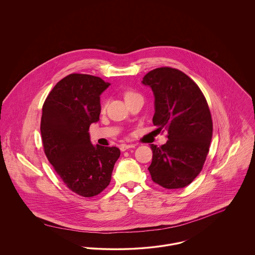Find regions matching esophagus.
Listing matches in <instances>:
<instances>
[{"label": "esophagus", "mask_w": 255, "mask_h": 255, "mask_svg": "<svg viewBox=\"0 0 255 255\" xmlns=\"http://www.w3.org/2000/svg\"><path fill=\"white\" fill-rule=\"evenodd\" d=\"M134 147H135L134 144H122V145L120 146V149H121L122 151H126V150H128V149L134 148Z\"/></svg>", "instance_id": "obj_1"}]
</instances>
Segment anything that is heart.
Segmentation results:
<instances>
[{"mask_svg": "<svg viewBox=\"0 0 255 255\" xmlns=\"http://www.w3.org/2000/svg\"><path fill=\"white\" fill-rule=\"evenodd\" d=\"M136 95H138V94H136V93L133 92V91H127V92L125 93V100L127 101V100H128L129 98H131V97H133V96H136Z\"/></svg>", "mask_w": 255, "mask_h": 255, "instance_id": "b5f03b06", "label": "heart"}]
</instances>
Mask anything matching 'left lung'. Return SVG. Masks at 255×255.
I'll return each instance as SVG.
<instances>
[{
    "instance_id": "left-lung-1",
    "label": "left lung",
    "mask_w": 255,
    "mask_h": 255,
    "mask_svg": "<svg viewBox=\"0 0 255 255\" xmlns=\"http://www.w3.org/2000/svg\"><path fill=\"white\" fill-rule=\"evenodd\" d=\"M141 82L154 94V126L168 129L164 145H151V178L165 188H182L200 173L209 151L213 124L208 104L196 83L176 69H155Z\"/></svg>"
}]
</instances>
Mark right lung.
I'll return each instance as SVG.
<instances>
[{
  "label": "right lung",
  "instance_id": "obj_1",
  "mask_svg": "<svg viewBox=\"0 0 255 255\" xmlns=\"http://www.w3.org/2000/svg\"><path fill=\"white\" fill-rule=\"evenodd\" d=\"M98 76L73 73L60 80L42 109L41 135L45 154L66 185L91 197L111 182L118 147L93 145L89 127L99 121L100 95L109 87Z\"/></svg>",
  "mask_w": 255,
  "mask_h": 255
}]
</instances>
